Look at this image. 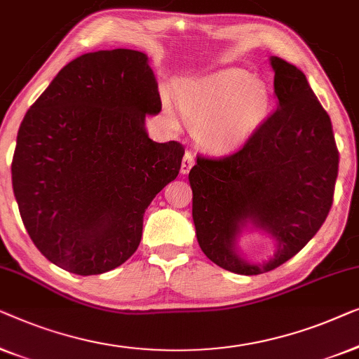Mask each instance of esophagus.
<instances>
[{
	"label": "esophagus",
	"mask_w": 359,
	"mask_h": 359,
	"mask_svg": "<svg viewBox=\"0 0 359 359\" xmlns=\"http://www.w3.org/2000/svg\"><path fill=\"white\" fill-rule=\"evenodd\" d=\"M195 164V156H194V153H190V151H187L185 153V156H184V159H182V165H180V172L182 174H189L190 172V169H191V165Z\"/></svg>",
	"instance_id": "1"
}]
</instances>
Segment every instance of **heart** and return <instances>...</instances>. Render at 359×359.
<instances>
[{
	"instance_id": "obj_1",
	"label": "heart",
	"mask_w": 359,
	"mask_h": 359,
	"mask_svg": "<svg viewBox=\"0 0 359 359\" xmlns=\"http://www.w3.org/2000/svg\"><path fill=\"white\" fill-rule=\"evenodd\" d=\"M177 97L185 122L213 153L245 144L270 109L269 89L239 69L182 84Z\"/></svg>"
}]
</instances>
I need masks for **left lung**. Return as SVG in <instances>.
<instances>
[{
    "mask_svg": "<svg viewBox=\"0 0 359 359\" xmlns=\"http://www.w3.org/2000/svg\"><path fill=\"white\" fill-rule=\"evenodd\" d=\"M278 109L252 138L221 159L196 158L189 174L196 239L221 269L260 275L294 257L329 215L338 175L332 122L301 69L271 57ZM257 229L276 241L264 264L243 259L236 241Z\"/></svg>",
    "mask_w": 359,
    "mask_h": 359,
    "instance_id": "8db88e82",
    "label": "left lung"
}]
</instances>
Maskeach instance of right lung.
<instances>
[{
	"label": "right lung",
	"mask_w": 359,
	"mask_h": 359,
	"mask_svg": "<svg viewBox=\"0 0 359 359\" xmlns=\"http://www.w3.org/2000/svg\"><path fill=\"white\" fill-rule=\"evenodd\" d=\"M161 112L143 52L100 50L69 62L27 110L13 158V190L30 239L76 275L117 269L138 249L143 215L177 177L184 146L156 143Z\"/></svg>",
	"instance_id": "right-lung-1"
}]
</instances>
